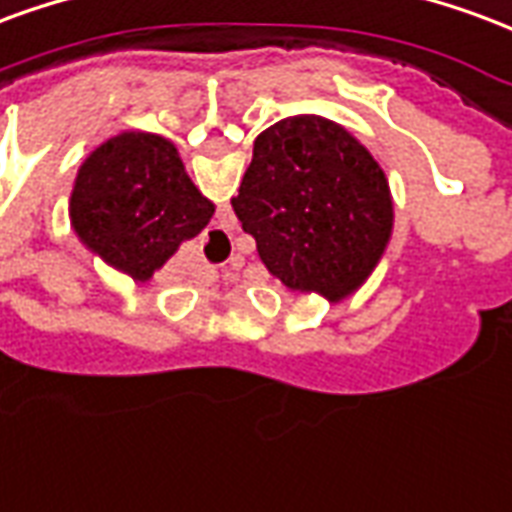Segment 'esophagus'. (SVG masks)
<instances>
[{
	"label": "esophagus",
	"instance_id": "esophagus-1",
	"mask_svg": "<svg viewBox=\"0 0 512 512\" xmlns=\"http://www.w3.org/2000/svg\"><path fill=\"white\" fill-rule=\"evenodd\" d=\"M238 266V263H236V260H233V263H230V268H236Z\"/></svg>",
	"mask_w": 512,
	"mask_h": 512
}]
</instances>
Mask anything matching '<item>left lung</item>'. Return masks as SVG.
Masks as SVG:
<instances>
[{
	"mask_svg": "<svg viewBox=\"0 0 512 512\" xmlns=\"http://www.w3.org/2000/svg\"><path fill=\"white\" fill-rule=\"evenodd\" d=\"M271 274L342 301L369 279L393 233L388 179L361 140L323 116H290L255 138L230 200Z\"/></svg>",
	"mask_w": 512,
	"mask_h": 512,
	"instance_id": "1",
	"label": "left lung"
}]
</instances>
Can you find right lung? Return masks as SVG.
<instances>
[{"mask_svg":"<svg viewBox=\"0 0 512 512\" xmlns=\"http://www.w3.org/2000/svg\"><path fill=\"white\" fill-rule=\"evenodd\" d=\"M211 217L214 203L192 184L176 146L151 132H121L97 146L70 195L78 238L135 282H149Z\"/></svg>","mask_w":512,"mask_h":512,"instance_id":"right-lung-1","label":"right lung"}]
</instances>
